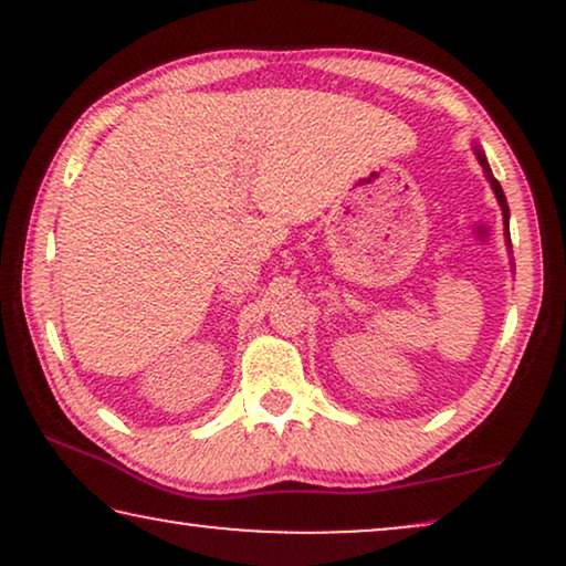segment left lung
I'll list each match as a JSON object with an SVG mask.
<instances>
[{"instance_id": "left-lung-1", "label": "left lung", "mask_w": 566, "mask_h": 566, "mask_svg": "<svg viewBox=\"0 0 566 566\" xmlns=\"http://www.w3.org/2000/svg\"><path fill=\"white\" fill-rule=\"evenodd\" d=\"M476 159L482 161V167H484V172H486V180L492 182V190H494V196H497V200H500V206H502V216H505V227H507V219H510V208H507V200H505V192H502V188H500V182L494 180L492 177V169H490V165H486V159H484V154H482V149H476ZM507 234H510V229H507ZM507 242H510V237H507Z\"/></svg>"}]
</instances>
